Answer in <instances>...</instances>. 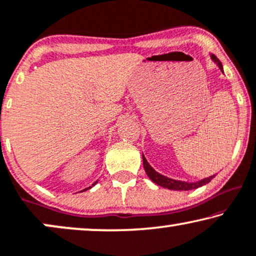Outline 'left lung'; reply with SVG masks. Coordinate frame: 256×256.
Returning a JSON list of instances; mask_svg holds the SVG:
<instances>
[{
    "label": "left lung",
    "instance_id": "obj_1",
    "mask_svg": "<svg viewBox=\"0 0 256 256\" xmlns=\"http://www.w3.org/2000/svg\"><path fill=\"white\" fill-rule=\"evenodd\" d=\"M210 58H212L213 62L216 64L218 68L221 70V72H224L222 64H221L220 60H218L216 57L212 54H210ZM142 164H144V168H145L146 174H148V178L151 179L153 182L156 184V185L165 187V188H168L172 190H190L198 188V187H202L204 185H206V184H208L210 180L216 176H208V178H204L196 182H182V180L171 179V178H168V176L160 174V173L156 172V170L153 168L151 165H150L144 156V154H142Z\"/></svg>",
    "mask_w": 256,
    "mask_h": 256
}]
</instances>
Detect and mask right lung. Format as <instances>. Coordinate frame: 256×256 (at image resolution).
Masks as SVG:
<instances>
[{
	"label": "right lung",
	"instance_id": "1",
	"mask_svg": "<svg viewBox=\"0 0 256 256\" xmlns=\"http://www.w3.org/2000/svg\"><path fill=\"white\" fill-rule=\"evenodd\" d=\"M98 182V180H97V182H94V184H92V185H91L90 187H88V188H85V190H88V188H91V187H92V186H94V185H96V184ZM83 190H80V192H83Z\"/></svg>",
	"mask_w": 256,
	"mask_h": 256
}]
</instances>
